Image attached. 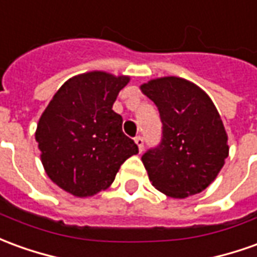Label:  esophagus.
Wrapping results in <instances>:
<instances>
[{"mask_svg": "<svg viewBox=\"0 0 257 257\" xmlns=\"http://www.w3.org/2000/svg\"><path fill=\"white\" fill-rule=\"evenodd\" d=\"M135 143L138 145L139 152H142V150H143V143H145V142H143V138H141V136H136V138H135Z\"/></svg>", "mask_w": 257, "mask_h": 257, "instance_id": "esophagus-1", "label": "esophagus"}]
</instances>
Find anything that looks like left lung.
Masks as SVG:
<instances>
[{
	"instance_id": "left-lung-1",
	"label": "left lung",
	"mask_w": 257,
	"mask_h": 257,
	"mask_svg": "<svg viewBox=\"0 0 257 257\" xmlns=\"http://www.w3.org/2000/svg\"><path fill=\"white\" fill-rule=\"evenodd\" d=\"M157 105L163 138L142 156L157 191L184 199L204 191L228 157V136L207 93L189 80L164 76L141 86Z\"/></svg>"
}]
</instances>
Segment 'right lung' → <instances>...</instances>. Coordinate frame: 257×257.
Instances as JSON below:
<instances>
[{"label":"right lung","instance_id":"right-lung-1","mask_svg":"<svg viewBox=\"0 0 257 257\" xmlns=\"http://www.w3.org/2000/svg\"><path fill=\"white\" fill-rule=\"evenodd\" d=\"M131 78L91 71L68 79L41 114L36 141L48 178L76 197L94 196L110 186L138 146L122 132L112 110Z\"/></svg>","mask_w":257,"mask_h":257}]
</instances>
